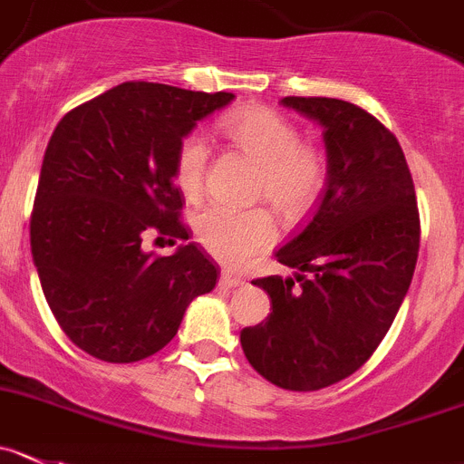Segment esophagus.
Wrapping results in <instances>:
<instances>
[{"instance_id": "obj_1", "label": "esophagus", "mask_w": 464, "mask_h": 464, "mask_svg": "<svg viewBox=\"0 0 464 464\" xmlns=\"http://www.w3.org/2000/svg\"><path fill=\"white\" fill-rule=\"evenodd\" d=\"M240 285H245V279H240V276L228 275V272H222V276H219V288H224V291H233Z\"/></svg>"}]
</instances>
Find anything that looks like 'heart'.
Here are the masks:
<instances>
[{"instance_id":"heart-1","label":"heart","mask_w":464,"mask_h":464,"mask_svg":"<svg viewBox=\"0 0 464 464\" xmlns=\"http://www.w3.org/2000/svg\"><path fill=\"white\" fill-rule=\"evenodd\" d=\"M219 130L258 164L254 197L266 198L285 222L309 218L330 183L323 149L300 141L297 125L270 107H242L222 119ZM208 160L210 149L201 134H185L173 158V180L183 197H198ZM194 233L218 261L242 266L275 242V222L266 208L210 206L197 215Z\"/></svg>"}]
</instances>
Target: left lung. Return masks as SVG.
I'll return each mask as SVG.
<instances>
[{
	"label": "left lung",
	"mask_w": 464,
	"mask_h": 464,
	"mask_svg": "<svg viewBox=\"0 0 464 464\" xmlns=\"http://www.w3.org/2000/svg\"><path fill=\"white\" fill-rule=\"evenodd\" d=\"M284 107L323 125L330 183L311 222L275 254L295 276L252 281L272 314L245 327L254 369L291 392L341 382L369 362L408 295L419 256V208L398 140L336 98L288 95Z\"/></svg>",
	"instance_id": "1"
}]
</instances>
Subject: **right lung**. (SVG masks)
Listing matches in <instances>:
<instances>
[{
  "label": "right lung",
  "mask_w": 464,
  "mask_h": 464,
  "mask_svg": "<svg viewBox=\"0 0 464 464\" xmlns=\"http://www.w3.org/2000/svg\"><path fill=\"white\" fill-rule=\"evenodd\" d=\"M236 95L125 82L68 111L50 137L34 198L32 256L68 339L130 363L176 336L189 302L218 284L197 242L155 256L146 236L188 240L173 183L180 140Z\"/></svg>",
  "instance_id": "right-lung-1"
}]
</instances>
